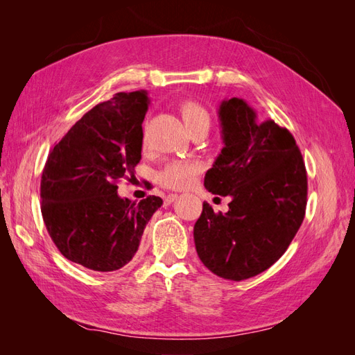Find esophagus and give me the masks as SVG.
<instances>
[{
    "mask_svg": "<svg viewBox=\"0 0 355 355\" xmlns=\"http://www.w3.org/2000/svg\"><path fill=\"white\" fill-rule=\"evenodd\" d=\"M175 200H178V194H168V196H166L164 202H166V204H170V202H173Z\"/></svg>",
    "mask_w": 355,
    "mask_h": 355,
    "instance_id": "34e87169",
    "label": "esophagus"
}]
</instances>
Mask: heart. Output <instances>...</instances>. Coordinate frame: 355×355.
Wrapping results in <instances>:
<instances>
[{
  "label": "heart",
  "instance_id": "heart-1",
  "mask_svg": "<svg viewBox=\"0 0 355 355\" xmlns=\"http://www.w3.org/2000/svg\"><path fill=\"white\" fill-rule=\"evenodd\" d=\"M179 114L188 132L197 125H209V112L196 101H184L179 103ZM200 173V166L191 161H171L158 175V182L166 188L187 189Z\"/></svg>",
  "mask_w": 355,
  "mask_h": 355
}]
</instances>
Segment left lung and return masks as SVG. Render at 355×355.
<instances>
[{
	"instance_id": "obj_1",
	"label": "left lung",
	"mask_w": 355,
	"mask_h": 355,
	"mask_svg": "<svg viewBox=\"0 0 355 355\" xmlns=\"http://www.w3.org/2000/svg\"><path fill=\"white\" fill-rule=\"evenodd\" d=\"M219 118L225 146L204 187L230 196V210L214 213L202 202L194 240L213 274L241 282L274 265L295 239L305 218L306 168L292 133L257 120L243 99L223 101Z\"/></svg>"
}]
</instances>
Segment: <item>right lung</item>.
<instances>
[{
	"label": "right lung",
	"mask_w": 355,
	"mask_h": 355,
	"mask_svg": "<svg viewBox=\"0 0 355 355\" xmlns=\"http://www.w3.org/2000/svg\"><path fill=\"white\" fill-rule=\"evenodd\" d=\"M146 92L115 93L75 123L51 149L41 176V213L68 261L111 272L132 261L163 200L116 194L141 161Z\"/></svg>",
	"instance_id": "add662e5"
}]
</instances>
